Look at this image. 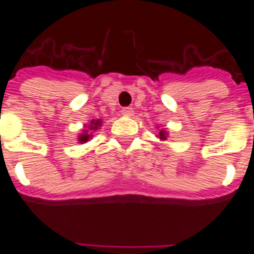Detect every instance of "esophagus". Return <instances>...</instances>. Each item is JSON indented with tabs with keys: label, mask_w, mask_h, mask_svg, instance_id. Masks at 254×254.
Returning <instances> with one entry per match:
<instances>
[{
	"label": "esophagus",
	"mask_w": 254,
	"mask_h": 254,
	"mask_svg": "<svg viewBox=\"0 0 254 254\" xmlns=\"http://www.w3.org/2000/svg\"><path fill=\"white\" fill-rule=\"evenodd\" d=\"M121 113H122V116L130 117V116H133V113H134V111H133L132 107H124V109L121 110Z\"/></svg>",
	"instance_id": "esophagus-1"
}]
</instances>
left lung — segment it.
Returning <instances> with one entry per match:
<instances>
[{"mask_svg":"<svg viewBox=\"0 0 254 254\" xmlns=\"http://www.w3.org/2000/svg\"><path fill=\"white\" fill-rule=\"evenodd\" d=\"M166 134H167V133H166L165 130H160V132H159V138H162V140H166Z\"/></svg>","mask_w":254,"mask_h":254,"instance_id":"obj_1","label":"left lung"}]
</instances>
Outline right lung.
Here are the masks:
<instances>
[{"instance_id":"right-lung-1","label":"right lung","mask_w":254,"mask_h":254,"mask_svg":"<svg viewBox=\"0 0 254 254\" xmlns=\"http://www.w3.org/2000/svg\"><path fill=\"white\" fill-rule=\"evenodd\" d=\"M100 124H102V121H100V120H92V121H91V124L88 125V129L89 130H96V129L100 127ZM88 129H85V130H84V133H81V134L78 136V141H80L81 144L87 143L89 138H91V136H92V134H88Z\"/></svg>"}]
</instances>
